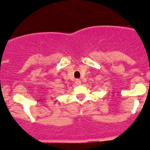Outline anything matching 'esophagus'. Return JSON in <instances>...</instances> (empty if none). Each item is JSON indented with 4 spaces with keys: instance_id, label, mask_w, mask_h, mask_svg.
Instances as JSON below:
<instances>
[{
    "instance_id": "1",
    "label": "esophagus",
    "mask_w": 150,
    "mask_h": 150,
    "mask_svg": "<svg viewBox=\"0 0 150 150\" xmlns=\"http://www.w3.org/2000/svg\"><path fill=\"white\" fill-rule=\"evenodd\" d=\"M75 83H76V85H80V83H81V81L79 79H76L75 80Z\"/></svg>"
}]
</instances>
